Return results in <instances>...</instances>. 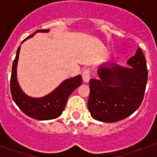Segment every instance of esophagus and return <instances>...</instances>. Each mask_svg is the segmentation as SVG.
<instances>
[{
    "label": "esophagus",
    "mask_w": 157,
    "mask_h": 157,
    "mask_svg": "<svg viewBox=\"0 0 157 157\" xmlns=\"http://www.w3.org/2000/svg\"><path fill=\"white\" fill-rule=\"evenodd\" d=\"M90 70L88 68L85 69L83 71H82V80H83L84 82H86V83H87V82H89V81H90Z\"/></svg>",
    "instance_id": "1"
}]
</instances>
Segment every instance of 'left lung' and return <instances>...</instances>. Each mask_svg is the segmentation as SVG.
I'll use <instances>...</instances> for the list:
<instances>
[{
	"label": "left lung",
	"instance_id": "obj_1",
	"mask_svg": "<svg viewBox=\"0 0 157 157\" xmlns=\"http://www.w3.org/2000/svg\"><path fill=\"white\" fill-rule=\"evenodd\" d=\"M130 67L104 63L98 69V79H90L88 109L94 119L116 122L126 118L141 105L147 81V68L144 53L127 61Z\"/></svg>",
	"mask_w": 157,
	"mask_h": 157
}]
</instances>
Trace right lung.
I'll list each match as a JSON object with an SVG mask.
<instances>
[{"mask_svg":"<svg viewBox=\"0 0 157 157\" xmlns=\"http://www.w3.org/2000/svg\"><path fill=\"white\" fill-rule=\"evenodd\" d=\"M49 30H37L29 36L32 37L36 33H48ZM20 46L16 52V57L13 62L10 77V92L13 100L19 109L28 117L38 121H47L55 119L62 114L65 108L67 98L72 92L82 83L81 75L63 81L53 92L42 98H32L23 93L17 81V63L19 55Z\"/></svg>","mask_w":157,"mask_h":157,"instance_id":"right-lung-1","label":"right lung"}]
</instances>
